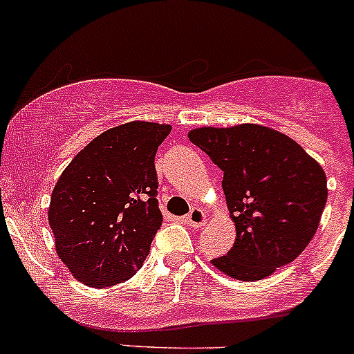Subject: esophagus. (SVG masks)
I'll return each instance as SVG.
<instances>
[{"instance_id":"34e87169","label":"esophagus","mask_w":354,"mask_h":354,"mask_svg":"<svg viewBox=\"0 0 354 354\" xmlns=\"http://www.w3.org/2000/svg\"><path fill=\"white\" fill-rule=\"evenodd\" d=\"M205 221H207L205 214H203V210L198 209V207H194V209L190 210V214L185 217V223H187L188 226H192V227L205 226Z\"/></svg>"}]
</instances>
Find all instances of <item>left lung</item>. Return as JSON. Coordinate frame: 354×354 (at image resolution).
Segmentation results:
<instances>
[{
  "label": "left lung",
  "mask_w": 354,
  "mask_h": 354,
  "mask_svg": "<svg viewBox=\"0 0 354 354\" xmlns=\"http://www.w3.org/2000/svg\"><path fill=\"white\" fill-rule=\"evenodd\" d=\"M224 173L223 190L236 241L212 266L260 281L292 262L312 241L327 202L320 164L288 135L262 124L203 127L188 133Z\"/></svg>",
  "instance_id": "8db88e82"
}]
</instances>
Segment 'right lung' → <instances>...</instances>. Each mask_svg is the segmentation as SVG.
<instances>
[{"instance_id": "add662e5", "label": "right lung", "mask_w": 354, "mask_h": 354, "mask_svg": "<svg viewBox=\"0 0 354 354\" xmlns=\"http://www.w3.org/2000/svg\"><path fill=\"white\" fill-rule=\"evenodd\" d=\"M169 124L131 121L104 131L73 157L51 195L48 219L58 257L92 288L130 279L162 224L157 147Z\"/></svg>"}]
</instances>
